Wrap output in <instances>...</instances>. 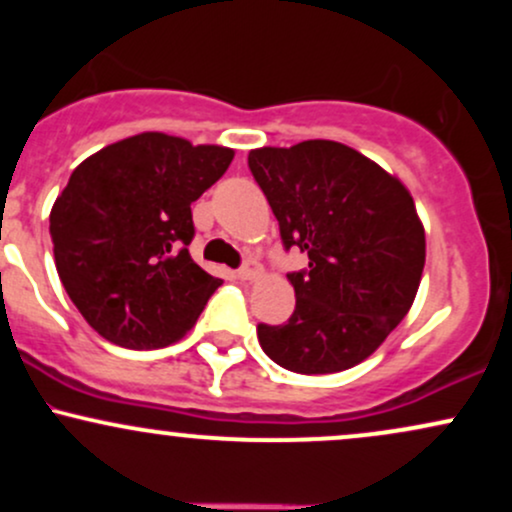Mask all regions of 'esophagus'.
<instances>
[{
	"mask_svg": "<svg viewBox=\"0 0 512 512\" xmlns=\"http://www.w3.org/2000/svg\"><path fill=\"white\" fill-rule=\"evenodd\" d=\"M262 274V267L257 262H245L243 267L238 269V279H243V281H252V279H257V276Z\"/></svg>",
	"mask_w": 512,
	"mask_h": 512,
	"instance_id": "esophagus-1",
	"label": "esophagus"
}]
</instances>
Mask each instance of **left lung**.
Returning a JSON list of instances; mask_svg holds the SVG:
<instances>
[{
    "instance_id": "obj_1",
    "label": "left lung",
    "mask_w": 512,
    "mask_h": 512,
    "mask_svg": "<svg viewBox=\"0 0 512 512\" xmlns=\"http://www.w3.org/2000/svg\"><path fill=\"white\" fill-rule=\"evenodd\" d=\"M248 166L284 248L308 252V269L289 274V322L257 325L264 354L303 375L366 361L409 313L421 284L426 236L409 190L330 139L252 149Z\"/></svg>"
}]
</instances>
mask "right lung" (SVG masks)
<instances>
[{
	"label": "right lung",
	"mask_w": 512,
	"mask_h": 512,
	"mask_svg": "<svg viewBox=\"0 0 512 512\" xmlns=\"http://www.w3.org/2000/svg\"><path fill=\"white\" fill-rule=\"evenodd\" d=\"M233 161V149L142 132L74 168L50 211L64 291L103 339L161 349L185 337L221 279L187 245L190 204Z\"/></svg>",
	"instance_id": "obj_1"
}]
</instances>
